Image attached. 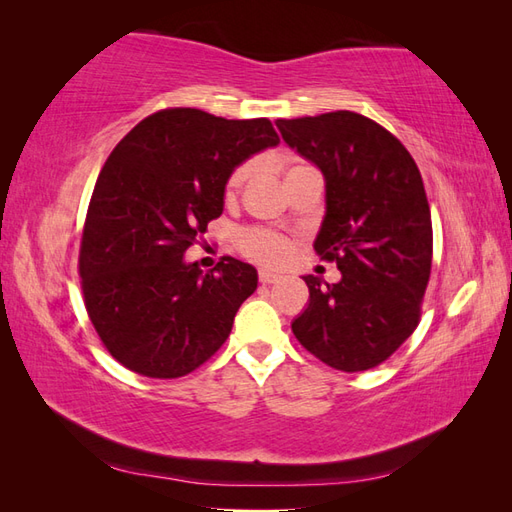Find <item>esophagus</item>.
Listing matches in <instances>:
<instances>
[{"instance_id":"esophagus-1","label":"esophagus","mask_w":512,"mask_h":512,"mask_svg":"<svg viewBox=\"0 0 512 512\" xmlns=\"http://www.w3.org/2000/svg\"><path fill=\"white\" fill-rule=\"evenodd\" d=\"M258 278H260V282H263V285H269V282H278L280 280V276L274 274V271H269V269H260L258 271Z\"/></svg>"}]
</instances>
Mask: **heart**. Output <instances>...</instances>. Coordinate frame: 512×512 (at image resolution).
Wrapping results in <instances>:
<instances>
[{
    "label": "heart",
    "mask_w": 512,
    "mask_h": 512,
    "mask_svg": "<svg viewBox=\"0 0 512 512\" xmlns=\"http://www.w3.org/2000/svg\"><path fill=\"white\" fill-rule=\"evenodd\" d=\"M249 175H252V164L238 166L230 175V179H227V188H225L227 197H236L245 186ZM238 243H241V249L249 258H254L258 263H265V265L282 263V260L289 256V249H291L285 236L271 230H260V227L241 232Z\"/></svg>",
    "instance_id": "b5f03b06"
}]
</instances>
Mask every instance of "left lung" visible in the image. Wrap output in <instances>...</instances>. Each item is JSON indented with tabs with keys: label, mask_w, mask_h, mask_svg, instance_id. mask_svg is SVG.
Instances as JSON below:
<instances>
[{
	"label": "left lung",
	"mask_w": 512,
	"mask_h": 512,
	"mask_svg": "<svg viewBox=\"0 0 512 512\" xmlns=\"http://www.w3.org/2000/svg\"><path fill=\"white\" fill-rule=\"evenodd\" d=\"M293 151L320 168L326 212L313 249L335 260L333 285L311 274L309 304L291 322L326 366H379L414 333L431 271V212L405 146L355 111L278 120Z\"/></svg>",
	"instance_id": "8db88e82"
}]
</instances>
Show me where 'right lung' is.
<instances>
[{"mask_svg": "<svg viewBox=\"0 0 512 512\" xmlns=\"http://www.w3.org/2000/svg\"><path fill=\"white\" fill-rule=\"evenodd\" d=\"M278 144L267 118L179 107L144 118L111 151L89 201L78 271L89 320L122 366L175 379L223 346L256 291V269L225 256L201 271L184 254L223 214L234 170Z\"/></svg>", "mask_w": 512, "mask_h": 512, "instance_id": "obj_1", "label": "right lung"}]
</instances>
